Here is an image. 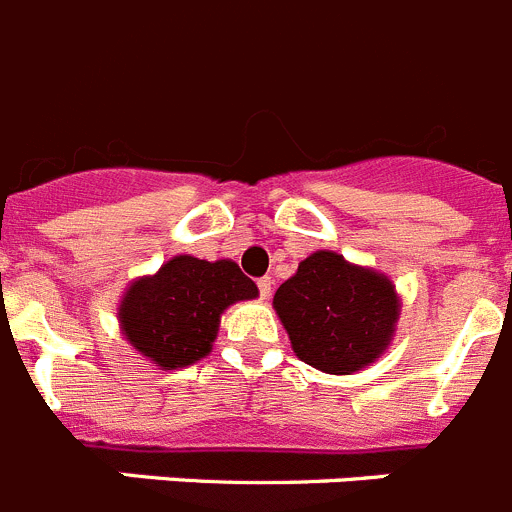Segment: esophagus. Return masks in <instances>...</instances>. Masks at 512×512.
Listing matches in <instances>:
<instances>
[{
  "instance_id": "obj_1",
  "label": "esophagus",
  "mask_w": 512,
  "mask_h": 512,
  "mask_svg": "<svg viewBox=\"0 0 512 512\" xmlns=\"http://www.w3.org/2000/svg\"><path fill=\"white\" fill-rule=\"evenodd\" d=\"M257 288H260L262 299H268L270 291H273V281H270V278H260V281H257Z\"/></svg>"
}]
</instances>
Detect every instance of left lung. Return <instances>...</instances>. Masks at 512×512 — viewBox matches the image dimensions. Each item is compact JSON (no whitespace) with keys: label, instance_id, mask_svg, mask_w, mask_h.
Masks as SVG:
<instances>
[{"label":"left lung","instance_id":"left-lung-1","mask_svg":"<svg viewBox=\"0 0 512 512\" xmlns=\"http://www.w3.org/2000/svg\"><path fill=\"white\" fill-rule=\"evenodd\" d=\"M293 353L324 373H355L389 348L399 296L384 273L319 250L273 299Z\"/></svg>","mask_w":512,"mask_h":512}]
</instances>
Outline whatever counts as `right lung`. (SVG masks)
<instances>
[{"label": "right lung", "mask_w": 512, "mask_h": 512, "mask_svg": "<svg viewBox=\"0 0 512 512\" xmlns=\"http://www.w3.org/2000/svg\"><path fill=\"white\" fill-rule=\"evenodd\" d=\"M255 296L257 286L237 262L177 255L128 286L118 319L133 348L175 371L211 353L226 306Z\"/></svg>", "instance_id": "right-lung-1"}]
</instances>
